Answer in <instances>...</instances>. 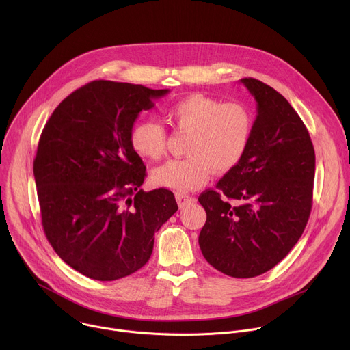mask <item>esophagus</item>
<instances>
[{
  "instance_id": "1",
  "label": "esophagus",
  "mask_w": 350,
  "mask_h": 350,
  "mask_svg": "<svg viewBox=\"0 0 350 350\" xmlns=\"http://www.w3.org/2000/svg\"><path fill=\"white\" fill-rule=\"evenodd\" d=\"M176 202L179 204V207H185L187 204H192L196 202V198L191 196V195H186V193H178L176 195Z\"/></svg>"
}]
</instances>
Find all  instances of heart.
Listing matches in <instances>:
<instances>
[{
    "mask_svg": "<svg viewBox=\"0 0 350 350\" xmlns=\"http://www.w3.org/2000/svg\"><path fill=\"white\" fill-rule=\"evenodd\" d=\"M165 119L179 133H187L186 158L155 168L151 180L175 192L193 191L211 172L226 174L244 158L254 130V118L239 102H221L191 94L165 111ZM130 146L139 157L157 161L167 151V133L152 120H140L130 130Z\"/></svg>",
    "mask_w": 350,
    "mask_h": 350,
    "instance_id": "heart-1",
    "label": "heart"
}]
</instances>
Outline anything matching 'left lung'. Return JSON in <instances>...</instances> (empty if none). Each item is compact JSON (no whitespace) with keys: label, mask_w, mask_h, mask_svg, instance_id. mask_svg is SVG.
<instances>
[{"label":"left lung","mask_w":350,"mask_h":350,"mask_svg":"<svg viewBox=\"0 0 350 350\" xmlns=\"http://www.w3.org/2000/svg\"><path fill=\"white\" fill-rule=\"evenodd\" d=\"M256 119L241 163L199 196L207 219L199 235L206 260L247 279L276 266L300 239L312 207L315 152L287 99L255 78L241 79Z\"/></svg>","instance_id":"8db88e82"}]
</instances>
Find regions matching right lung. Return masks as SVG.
I'll return each instance as SVG.
<instances>
[{
	"label": "right lung",
	"instance_id": "right-lung-1",
	"mask_svg": "<svg viewBox=\"0 0 350 350\" xmlns=\"http://www.w3.org/2000/svg\"><path fill=\"white\" fill-rule=\"evenodd\" d=\"M168 90L92 81L51 113L33 175L50 245L77 272L112 282L143 267L154 234L178 210L171 191L144 192L146 165L130 146L142 111Z\"/></svg>",
	"mask_w": 350,
	"mask_h": 350
}]
</instances>
